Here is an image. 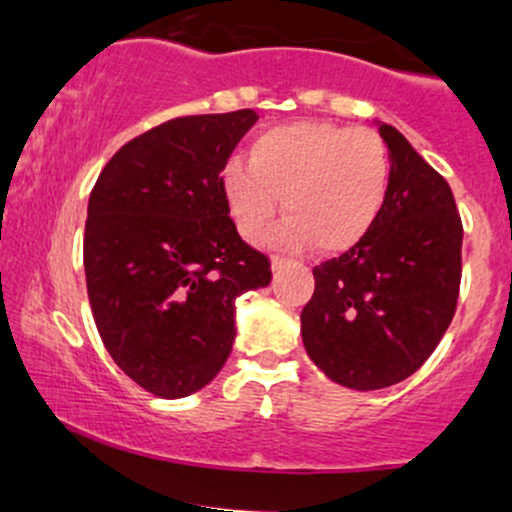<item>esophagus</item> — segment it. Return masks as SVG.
<instances>
[{"label": "esophagus", "mask_w": 512, "mask_h": 512, "mask_svg": "<svg viewBox=\"0 0 512 512\" xmlns=\"http://www.w3.org/2000/svg\"><path fill=\"white\" fill-rule=\"evenodd\" d=\"M284 265H286L284 257H272V272H274V274H277L279 269H282Z\"/></svg>", "instance_id": "obj_1"}]
</instances>
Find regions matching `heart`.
Returning <instances> with one entry per match:
<instances>
[{
	"instance_id": "heart-1",
	"label": "heart",
	"mask_w": 512,
	"mask_h": 512,
	"mask_svg": "<svg viewBox=\"0 0 512 512\" xmlns=\"http://www.w3.org/2000/svg\"><path fill=\"white\" fill-rule=\"evenodd\" d=\"M386 143L369 128L296 121L262 131L250 165L230 160L221 189L235 228L255 238L282 196L289 216L267 240L286 250L345 252L367 238L389 194Z\"/></svg>"
}]
</instances>
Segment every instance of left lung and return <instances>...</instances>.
<instances>
[{"label":"left lung","instance_id":"left-lung-1","mask_svg":"<svg viewBox=\"0 0 512 512\" xmlns=\"http://www.w3.org/2000/svg\"><path fill=\"white\" fill-rule=\"evenodd\" d=\"M391 179L367 238L313 267L301 311L313 364L335 384L386 389L423 367L457 308L462 218L449 184L396 128L379 123Z\"/></svg>","mask_w":512,"mask_h":512}]
</instances>
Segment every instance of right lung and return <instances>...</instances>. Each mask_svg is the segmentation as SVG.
<instances>
[{
	"label": "right lung",
	"mask_w": 512,
	"mask_h": 512,
	"mask_svg": "<svg viewBox=\"0 0 512 512\" xmlns=\"http://www.w3.org/2000/svg\"><path fill=\"white\" fill-rule=\"evenodd\" d=\"M252 109L182 116L106 162L84 223V274L106 352L145 391L184 398L221 372L235 299L272 282L228 216L221 172Z\"/></svg>",
	"instance_id": "obj_1"
}]
</instances>
